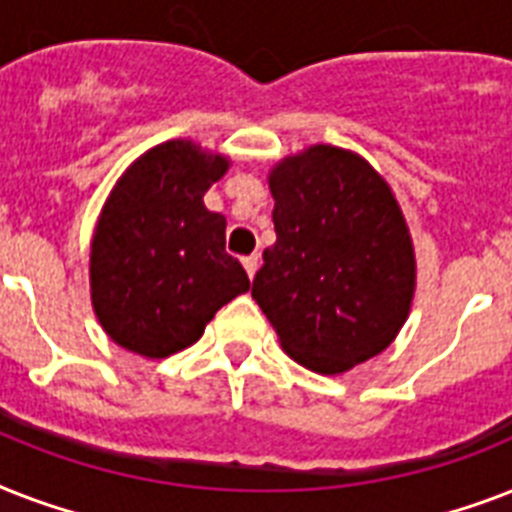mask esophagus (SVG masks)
<instances>
[{
	"label": "esophagus",
	"instance_id": "1",
	"mask_svg": "<svg viewBox=\"0 0 512 512\" xmlns=\"http://www.w3.org/2000/svg\"><path fill=\"white\" fill-rule=\"evenodd\" d=\"M241 263H244V268H247V273H249V279H252L257 271V255H247L244 260H241Z\"/></svg>",
	"mask_w": 512,
	"mask_h": 512
}]
</instances>
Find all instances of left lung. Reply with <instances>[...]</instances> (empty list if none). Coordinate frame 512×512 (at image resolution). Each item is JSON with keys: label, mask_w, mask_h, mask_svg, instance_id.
Returning a JSON list of instances; mask_svg holds the SVG:
<instances>
[{"label": "left lung", "mask_w": 512, "mask_h": 512, "mask_svg": "<svg viewBox=\"0 0 512 512\" xmlns=\"http://www.w3.org/2000/svg\"><path fill=\"white\" fill-rule=\"evenodd\" d=\"M276 244L252 297L297 364L340 374L385 350L414 295L398 201L361 156L313 146L271 172Z\"/></svg>", "instance_id": "left-lung-1"}]
</instances>
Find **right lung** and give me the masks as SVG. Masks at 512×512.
<instances>
[{"label":"right lung","instance_id":"1","mask_svg":"<svg viewBox=\"0 0 512 512\" xmlns=\"http://www.w3.org/2000/svg\"><path fill=\"white\" fill-rule=\"evenodd\" d=\"M225 170L223 156L170 140L140 156L106 201L92 239V305L122 348L172 356L249 289L225 252V217L204 207Z\"/></svg>","mask_w":512,"mask_h":512}]
</instances>
